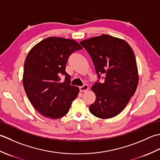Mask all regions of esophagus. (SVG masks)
Listing matches in <instances>:
<instances>
[{
    "instance_id": "34e87169",
    "label": "esophagus",
    "mask_w": 160,
    "mask_h": 160,
    "mask_svg": "<svg viewBox=\"0 0 160 160\" xmlns=\"http://www.w3.org/2000/svg\"><path fill=\"white\" fill-rule=\"evenodd\" d=\"M89 89V86H88L87 84L83 85V86H80L79 87V90L80 92H86V91Z\"/></svg>"
}]
</instances>
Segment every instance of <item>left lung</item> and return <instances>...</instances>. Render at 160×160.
Instances as JSON below:
<instances>
[{
	"label": "left lung",
	"instance_id": "8db88e82",
	"mask_svg": "<svg viewBox=\"0 0 160 160\" xmlns=\"http://www.w3.org/2000/svg\"><path fill=\"white\" fill-rule=\"evenodd\" d=\"M92 58L99 79L92 90L96 99L90 112L101 119L115 117L124 109L138 85L134 52L123 39L102 34L80 42Z\"/></svg>",
	"mask_w": 160,
	"mask_h": 160
}]
</instances>
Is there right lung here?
<instances>
[{"label": "right lung", "mask_w": 160, "mask_h": 160, "mask_svg": "<svg viewBox=\"0 0 160 160\" xmlns=\"http://www.w3.org/2000/svg\"><path fill=\"white\" fill-rule=\"evenodd\" d=\"M81 49L72 39L48 37L29 52L22 83L30 102L42 115L58 119L69 111L79 88L70 85L66 65L70 55ZM61 76L64 81L60 80Z\"/></svg>", "instance_id": "add662e5"}]
</instances>
